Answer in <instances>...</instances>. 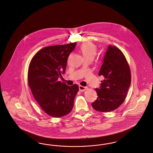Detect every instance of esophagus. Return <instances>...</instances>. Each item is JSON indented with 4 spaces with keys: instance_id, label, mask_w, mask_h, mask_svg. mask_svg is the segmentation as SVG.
Returning a JSON list of instances; mask_svg holds the SVG:
<instances>
[{
    "instance_id": "obj_1",
    "label": "esophagus",
    "mask_w": 153,
    "mask_h": 153,
    "mask_svg": "<svg viewBox=\"0 0 153 153\" xmlns=\"http://www.w3.org/2000/svg\"><path fill=\"white\" fill-rule=\"evenodd\" d=\"M88 89L87 87H84V86H79V90L80 91H84L85 90Z\"/></svg>"
}]
</instances>
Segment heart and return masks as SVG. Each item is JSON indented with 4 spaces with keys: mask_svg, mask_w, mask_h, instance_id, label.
<instances>
[{
    "mask_svg": "<svg viewBox=\"0 0 153 153\" xmlns=\"http://www.w3.org/2000/svg\"><path fill=\"white\" fill-rule=\"evenodd\" d=\"M79 50L85 59H93L97 51V47L93 42H86L81 45Z\"/></svg>",
    "mask_w": 153,
    "mask_h": 153,
    "instance_id": "obj_1",
    "label": "heart"
}]
</instances>
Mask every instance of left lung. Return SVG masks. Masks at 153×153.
I'll use <instances>...</instances> for the list:
<instances>
[{
  "label": "left lung",
  "mask_w": 153,
  "mask_h": 153,
  "mask_svg": "<svg viewBox=\"0 0 153 153\" xmlns=\"http://www.w3.org/2000/svg\"><path fill=\"white\" fill-rule=\"evenodd\" d=\"M98 75L105 79L95 89L98 97L92 107L102 112L113 111L124 102L131 82L129 65L119 48L108 46Z\"/></svg>",
  "instance_id": "8db88e82"
}]
</instances>
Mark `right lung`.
<instances>
[{
  "label": "right lung",
  "instance_id": "add662e5",
  "mask_svg": "<svg viewBox=\"0 0 153 153\" xmlns=\"http://www.w3.org/2000/svg\"><path fill=\"white\" fill-rule=\"evenodd\" d=\"M76 45L74 42L43 48L29 64L27 79L32 94L42 110L52 117L68 114L79 90L77 85L68 86L58 81L65 71L69 55Z\"/></svg>",
  "mask_w": 153,
  "mask_h": 153
}]
</instances>
